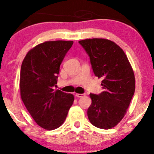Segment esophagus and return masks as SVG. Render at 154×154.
Listing matches in <instances>:
<instances>
[{
	"mask_svg": "<svg viewBox=\"0 0 154 154\" xmlns=\"http://www.w3.org/2000/svg\"><path fill=\"white\" fill-rule=\"evenodd\" d=\"M85 95V94H79V93H76L75 94V96L77 97H83Z\"/></svg>",
	"mask_w": 154,
	"mask_h": 154,
	"instance_id": "1",
	"label": "esophagus"
}]
</instances>
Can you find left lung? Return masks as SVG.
I'll list each match as a JSON object with an SVG mask.
<instances>
[{
    "mask_svg": "<svg viewBox=\"0 0 154 154\" xmlns=\"http://www.w3.org/2000/svg\"><path fill=\"white\" fill-rule=\"evenodd\" d=\"M88 55L94 75L102 78L104 92L90 94L88 109L90 123L101 129H111L123 119L135 90V78L131 64L120 46L105 38L79 41Z\"/></svg>",
    "mask_w": 154,
    "mask_h": 154,
    "instance_id": "1",
    "label": "left lung"
}]
</instances>
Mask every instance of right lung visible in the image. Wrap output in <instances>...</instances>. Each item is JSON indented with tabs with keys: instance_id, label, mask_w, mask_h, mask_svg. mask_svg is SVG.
I'll use <instances>...</instances> for the list:
<instances>
[{
	"instance_id": "add662e5",
	"label": "right lung",
	"mask_w": 154,
	"mask_h": 154,
	"mask_svg": "<svg viewBox=\"0 0 154 154\" xmlns=\"http://www.w3.org/2000/svg\"><path fill=\"white\" fill-rule=\"evenodd\" d=\"M73 43L45 41L29 50L22 62L21 98L35 123L45 130L60 127L74 101L72 94L53 89L61 63Z\"/></svg>"
}]
</instances>
